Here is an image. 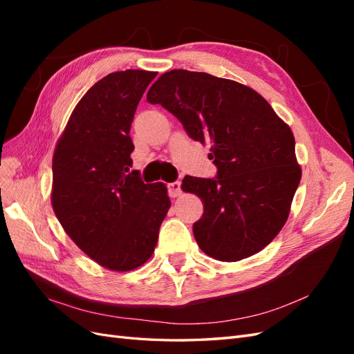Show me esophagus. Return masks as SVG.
<instances>
[{"instance_id":"34e87169","label":"esophagus","mask_w":354,"mask_h":354,"mask_svg":"<svg viewBox=\"0 0 354 354\" xmlns=\"http://www.w3.org/2000/svg\"><path fill=\"white\" fill-rule=\"evenodd\" d=\"M168 189V195L171 198H177L181 195V181H173V183L167 185Z\"/></svg>"}]
</instances>
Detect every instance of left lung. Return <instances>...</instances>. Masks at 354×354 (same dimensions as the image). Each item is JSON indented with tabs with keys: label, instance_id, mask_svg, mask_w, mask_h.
Here are the masks:
<instances>
[{
	"label": "left lung",
	"instance_id": "left-lung-1",
	"mask_svg": "<svg viewBox=\"0 0 354 354\" xmlns=\"http://www.w3.org/2000/svg\"><path fill=\"white\" fill-rule=\"evenodd\" d=\"M147 102L173 113L190 138L211 145L217 176H186L181 185L203 202L194 224L199 248L220 261L261 251L286 223L301 180L291 128L252 88L205 72H165Z\"/></svg>",
	"mask_w": 354,
	"mask_h": 354
}]
</instances>
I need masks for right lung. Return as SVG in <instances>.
<instances>
[{"label":"right lung","instance_id":"1","mask_svg":"<svg viewBox=\"0 0 354 354\" xmlns=\"http://www.w3.org/2000/svg\"><path fill=\"white\" fill-rule=\"evenodd\" d=\"M156 72L106 75L85 93L53 156L51 205L68 236L95 263L116 272L151 259L171 207L164 183L131 171L130 128Z\"/></svg>","mask_w":354,"mask_h":354}]
</instances>
